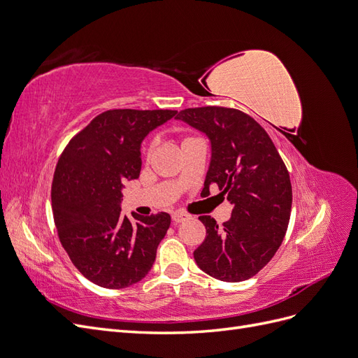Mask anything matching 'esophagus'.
<instances>
[{
	"label": "esophagus",
	"instance_id": "esophagus-1",
	"mask_svg": "<svg viewBox=\"0 0 358 358\" xmlns=\"http://www.w3.org/2000/svg\"><path fill=\"white\" fill-rule=\"evenodd\" d=\"M171 218H173V221H175L176 224H179V222H183V221L189 220V215L183 213V212H175V213L171 215Z\"/></svg>",
	"mask_w": 358,
	"mask_h": 358
}]
</instances>
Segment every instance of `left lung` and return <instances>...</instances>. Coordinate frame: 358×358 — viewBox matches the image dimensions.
Here are the masks:
<instances>
[{
  "mask_svg": "<svg viewBox=\"0 0 358 358\" xmlns=\"http://www.w3.org/2000/svg\"><path fill=\"white\" fill-rule=\"evenodd\" d=\"M176 119L206 134L210 162L201 196L210 187L233 206L221 227L208 215L203 243L194 251L197 266L224 282H241L262 270L282 243L292 191L288 170L272 138L251 116L227 107L182 110Z\"/></svg>",
  "mask_w": 358,
  "mask_h": 358,
  "instance_id": "left-lung-1",
  "label": "left lung"
}]
</instances>
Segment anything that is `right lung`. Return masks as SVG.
<instances>
[{
    "label": "right lung",
    "instance_id": "right-lung-1",
    "mask_svg": "<svg viewBox=\"0 0 358 358\" xmlns=\"http://www.w3.org/2000/svg\"><path fill=\"white\" fill-rule=\"evenodd\" d=\"M176 110H107L76 134L58 161L52 210L61 245L91 282L119 289L142 280L155 262L170 215L121 213L127 180L142 169L145 137Z\"/></svg>",
    "mask_w": 358,
    "mask_h": 358
}]
</instances>
